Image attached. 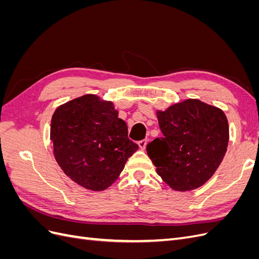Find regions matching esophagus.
<instances>
[{
    "label": "esophagus",
    "mask_w": 259,
    "mask_h": 259,
    "mask_svg": "<svg viewBox=\"0 0 259 259\" xmlns=\"http://www.w3.org/2000/svg\"><path fill=\"white\" fill-rule=\"evenodd\" d=\"M138 146H139L140 149H142V150H145L146 146H147V140L146 139L140 140V142H138Z\"/></svg>",
    "instance_id": "obj_1"
}]
</instances>
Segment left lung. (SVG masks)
I'll use <instances>...</instances> for the list:
<instances>
[{
  "mask_svg": "<svg viewBox=\"0 0 259 259\" xmlns=\"http://www.w3.org/2000/svg\"><path fill=\"white\" fill-rule=\"evenodd\" d=\"M156 116L163 137L147 145L156 173L171 189H197L214 175L227 151L229 126L225 113L188 99Z\"/></svg>",
  "mask_w": 259,
  "mask_h": 259,
  "instance_id": "1",
  "label": "left lung"
}]
</instances>
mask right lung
<instances>
[{
    "mask_svg": "<svg viewBox=\"0 0 259 259\" xmlns=\"http://www.w3.org/2000/svg\"><path fill=\"white\" fill-rule=\"evenodd\" d=\"M111 101L84 95L54 112L51 140L58 165L74 183L101 191L110 187L138 145Z\"/></svg>",
    "mask_w": 259,
    "mask_h": 259,
    "instance_id": "obj_1",
    "label": "right lung"
}]
</instances>
